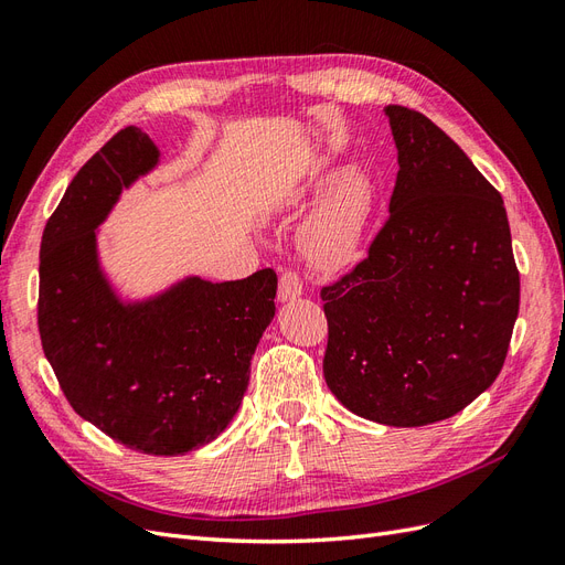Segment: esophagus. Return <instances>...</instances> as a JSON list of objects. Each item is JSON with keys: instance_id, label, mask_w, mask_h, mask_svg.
Wrapping results in <instances>:
<instances>
[{"instance_id": "34e87169", "label": "esophagus", "mask_w": 565, "mask_h": 565, "mask_svg": "<svg viewBox=\"0 0 565 565\" xmlns=\"http://www.w3.org/2000/svg\"><path fill=\"white\" fill-rule=\"evenodd\" d=\"M301 292H303V282H301L299 273L292 270V268L282 270L280 285H278V299H280V301H289V299L301 297Z\"/></svg>"}]
</instances>
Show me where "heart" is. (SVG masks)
I'll return each mask as SVG.
<instances>
[{
    "label": "heart",
    "mask_w": 565,
    "mask_h": 565,
    "mask_svg": "<svg viewBox=\"0 0 565 565\" xmlns=\"http://www.w3.org/2000/svg\"><path fill=\"white\" fill-rule=\"evenodd\" d=\"M330 185L318 212L301 231V249L320 268L344 266L361 247L372 214V185L365 174L349 169L334 181L320 177L309 183V193L318 195Z\"/></svg>",
    "instance_id": "heart-1"
}]
</instances>
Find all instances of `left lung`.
<instances>
[{"label": "left lung", "mask_w": 565, "mask_h": 565, "mask_svg": "<svg viewBox=\"0 0 565 565\" xmlns=\"http://www.w3.org/2000/svg\"><path fill=\"white\" fill-rule=\"evenodd\" d=\"M384 113L401 169L365 259L320 289L322 372L353 415L426 426L498 380L521 280L494 185L426 115Z\"/></svg>", "instance_id": "1"}]
</instances>
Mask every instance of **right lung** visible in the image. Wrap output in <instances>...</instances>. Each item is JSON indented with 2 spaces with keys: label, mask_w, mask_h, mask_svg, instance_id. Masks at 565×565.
Here are the masks:
<instances>
[{
  "label": "right lung",
  "mask_w": 565,
  "mask_h": 565,
  "mask_svg": "<svg viewBox=\"0 0 565 565\" xmlns=\"http://www.w3.org/2000/svg\"><path fill=\"white\" fill-rule=\"evenodd\" d=\"M160 150L119 129L84 164L49 216L40 247L38 324L46 361L75 413L122 446L177 457L235 417L256 344L276 316L278 278L198 276L146 301H122L104 276L96 228Z\"/></svg>",
  "instance_id": "add662e5"
}]
</instances>
